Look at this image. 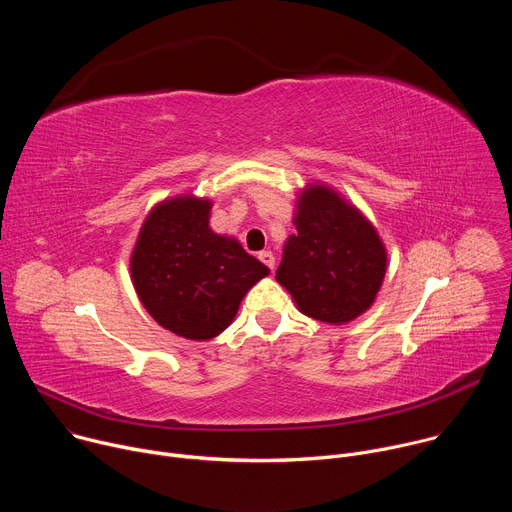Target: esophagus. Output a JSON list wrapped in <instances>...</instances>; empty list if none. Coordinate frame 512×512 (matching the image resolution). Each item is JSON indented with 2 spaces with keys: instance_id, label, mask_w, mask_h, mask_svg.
<instances>
[{
  "instance_id": "34e87169",
  "label": "esophagus",
  "mask_w": 512,
  "mask_h": 512,
  "mask_svg": "<svg viewBox=\"0 0 512 512\" xmlns=\"http://www.w3.org/2000/svg\"><path fill=\"white\" fill-rule=\"evenodd\" d=\"M259 259H261L271 271L275 269V255H273L271 251H261V253H259Z\"/></svg>"
}]
</instances>
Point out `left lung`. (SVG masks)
I'll use <instances>...</instances> for the list:
<instances>
[{"instance_id": "obj_1", "label": "left lung", "mask_w": 512, "mask_h": 512, "mask_svg": "<svg viewBox=\"0 0 512 512\" xmlns=\"http://www.w3.org/2000/svg\"><path fill=\"white\" fill-rule=\"evenodd\" d=\"M296 233L283 243L275 279L308 318L342 326L377 300L387 249L375 225L328 184L298 192Z\"/></svg>"}]
</instances>
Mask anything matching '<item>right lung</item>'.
<instances>
[{"label":"right lung","instance_id":"1","mask_svg":"<svg viewBox=\"0 0 512 512\" xmlns=\"http://www.w3.org/2000/svg\"><path fill=\"white\" fill-rule=\"evenodd\" d=\"M212 200L178 194L158 202L129 257L141 306L166 330L210 340L231 326L247 291L269 275L229 235L210 229Z\"/></svg>","mask_w":512,"mask_h":512}]
</instances>
